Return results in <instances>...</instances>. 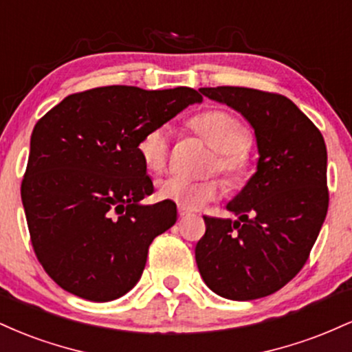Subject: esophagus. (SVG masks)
<instances>
[{
    "mask_svg": "<svg viewBox=\"0 0 352 352\" xmlns=\"http://www.w3.org/2000/svg\"><path fill=\"white\" fill-rule=\"evenodd\" d=\"M179 215H180V217H187V215H190V210L179 207Z\"/></svg>",
    "mask_w": 352,
    "mask_h": 352,
    "instance_id": "obj_1",
    "label": "esophagus"
}]
</instances>
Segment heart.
<instances>
[{
  "instance_id": "1",
  "label": "heart",
  "mask_w": 352,
  "mask_h": 352,
  "mask_svg": "<svg viewBox=\"0 0 352 352\" xmlns=\"http://www.w3.org/2000/svg\"><path fill=\"white\" fill-rule=\"evenodd\" d=\"M197 135L213 148V159L208 172L223 177L228 190H240L250 184L254 175V160L250 153L252 135L236 116L227 111H207L190 122ZM170 131L167 125L147 129L137 142V153L151 172L160 173L168 162ZM220 182L215 177L188 180L184 177H168L157 188L160 200L173 201L182 208L197 210L212 201L220 193Z\"/></svg>"
}]
</instances>
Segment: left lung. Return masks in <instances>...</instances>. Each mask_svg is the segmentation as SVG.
<instances>
[{
    "instance_id": "left-lung-1",
    "label": "left lung",
    "mask_w": 352,
    "mask_h": 352,
    "mask_svg": "<svg viewBox=\"0 0 352 352\" xmlns=\"http://www.w3.org/2000/svg\"><path fill=\"white\" fill-rule=\"evenodd\" d=\"M254 129L258 167L227 205L238 220L204 217L195 246L199 272L213 293L250 301L276 293L301 272L329 205L328 153L319 129L276 92L201 87Z\"/></svg>"
}]
</instances>
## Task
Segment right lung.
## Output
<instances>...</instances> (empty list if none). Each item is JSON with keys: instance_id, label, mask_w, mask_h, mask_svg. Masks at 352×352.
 <instances>
[{"instance_id": "add662e5", "label": "right lung", "mask_w": 352, "mask_h": 352, "mask_svg": "<svg viewBox=\"0 0 352 352\" xmlns=\"http://www.w3.org/2000/svg\"><path fill=\"white\" fill-rule=\"evenodd\" d=\"M201 99L190 87L106 86L38 120L21 200L36 258L60 288L106 302L137 285L152 240L177 221L173 201L140 204L153 184L137 142Z\"/></svg>"}]
</instances>
